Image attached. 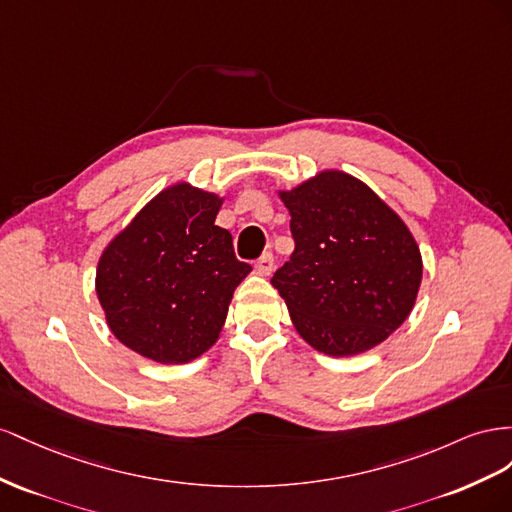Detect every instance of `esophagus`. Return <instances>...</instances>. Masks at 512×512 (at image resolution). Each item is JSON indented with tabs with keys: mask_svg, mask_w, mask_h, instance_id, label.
<instances>
[{
	"mask_svg": "<svg viewBox=\"0 0 512 512\" xmlns=\"http://www.w3.org/2000/svg\"><path fill=\"white\" fill-rule=\"evenodd\" d=\"M272 268H274V257H272V253H264V255H261V257L257 259V264H255L257 274L268 276V274L272 272Z\"/></svg>",
	"mask_w": 512,
	"mask_h": 512,
	"instance_id": "obj_1",
	"label": "esophagus"
}]
</instances>
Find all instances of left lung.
I'll use <instances>...</instances> for the list:
<instances>
[{"label":"left lung","instance_id":"8db88e82","mask_svg":"<svg viewBox=\"0 0 512 512\" xmlns=\"http://www.w3.org/2000/svg\"><path fill=\"white\" fill-rule=\"evenodd\" d=\"M296 248L272 276L296 332L317 352H369L410 317L422 255L403 218L362 180L324 169L279 191Z\"/></svg>","mask_w":512,"mask_h":512}]
</instances>
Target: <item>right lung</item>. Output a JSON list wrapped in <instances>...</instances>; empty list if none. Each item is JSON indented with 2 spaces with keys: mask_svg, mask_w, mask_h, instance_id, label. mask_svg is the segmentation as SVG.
I'll return each mask as SVG.
<instances>
[{
  "mask_svg": "<svg viewBox=\"0 0 512 512\" xmlns=\"http://www.w3.org/2000/svg\"><path fill=\"white\" fill-rule=\"evenodd\" d=\"M223 197L191 182L163 188L105 246L96 294L113 337L160 364H184L221 337L251 266L214 225Z\"/></svg>",
  "mask_w": 512,
  "mask_h": 512,
  "instance_id": "right-lung-1",
  "label": "right lung"
}]
</instances>
